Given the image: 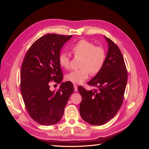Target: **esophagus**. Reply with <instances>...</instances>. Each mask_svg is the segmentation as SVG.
I'll return each mask as SVG.
<instances>
[{"label":"esophagus","mask_w":149,"mask_h":149,"mask_svg":"<svg viewBox=\"0 0 149 149\" xmlns=\"http://www.w3.org/2000/svg\"><path fill=\"white\" fill-rule=\"evenodd\" d=\"M74 91H76V92L78 91V86H77V85L75 84H74Z\"/></svg>","instance_id":"34e87169"}]
</instances>
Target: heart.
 I'll list each match as a JSON object with an SVG mask.
<instances>
[{"mask_svg": "<svg viewBox=\"0 0 149 149\" xmlns=\"http://www.w3.org/2000/svg\"><path fill=\"white\" fill-rule=\"evenodd\" d=\"M70 49L75 57H82L80 69L70 72L66 76V79L73 83H81L86 80L90 72L96 74L100 72L104 64L106 52L102 46L95 45L88 40H81L73 44ZM71 58L66 52H62L58 56V63L63 68L70 67Z\"/></svg>", "mask_w": 149, "mask_h": 149, "instance_id": "heart-1", "label": "heart"}]
</instances>
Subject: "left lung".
I'll use <instances>...</instances> for the list:
<instances>
[{"label": "left lung", "instance_id": "8db88e82", "mask_svg": "<svg viewBox=\"0 0 149 149\" xmlns=\"http://www.w3.org/2000/svg\"><path fill=\"white\" fill-rule=\"evenodd\" d=\"M108 43V52L101 70L87 83L97 89L87 91L78 87L82 97L79 113L86 123L101 125L112 119L123 102L127 71L118 45L104 36Z\"/></svg>", "mask_w": 149, "mask_h": 149}]
</instances>
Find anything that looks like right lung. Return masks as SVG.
I'll return each instance as SVG.
<instances>
[{
  "mask_svg": "<svg viewBox=\"0 0 149 149\" xmlns=\"http://www.w3.org/2000/svg\"><path fill=\"white\" fill-rule=\"evenodd\" d=\"M72 35L48 33L31 45L22 63L20 90L30 116L43 125L59 122L71 94L74 91L70 81L62 83L52 91L51 82L60 84L63 78L58 56L64 44Z\"/></svg>",
  "mask_w": 149,
  "mask_h": 149,
  "instance_id": "1",
  "label": "right lung"
}]
</instances>
